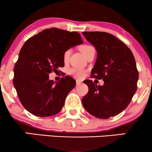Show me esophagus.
<instances>
[{"mask_svg":"<svg viewBox=\"0 0 152 152\" xmlns=\"http://www.w3.org/2000/svg\"><path fill=\"white\" fill-rule=\"evenodd\" d=\"M76 85H80L81 84V83H82V81H81V80H78V79H77L76 81Z\"/></svg>","mask_w":152,"mask_h":152,"instance_id":"1","label":"esophagus"}]
</instances>
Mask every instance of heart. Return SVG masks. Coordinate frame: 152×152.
Returning <instances> with one entry per match:
<instances>
[{
	"mask_svg": "<svg viewBox=\"0 0 152 152\" xmlns=\"http://www.w3.org/2000/svg\"><path fill=\"white\" fill-rule=\"evenodd\" d=\"M92 47L90 45L87 44H83L81 45V46H79V49L83 53L84 56L86 55L87 52L88 51V50L90 48H91ZM71 54V49H67L64 51V55H63V58H64V61H67L69 59V56H70ZM69 74L71 75H73V76H76L77 78H83V76L86 74V71L83 69H80V68H71V69H69Z\"/></svg>",
	"mask_w": 152,
	"mask_h": 152,
	"instance_id": "obj_1",
	"label": "heart"
}]
</instances>
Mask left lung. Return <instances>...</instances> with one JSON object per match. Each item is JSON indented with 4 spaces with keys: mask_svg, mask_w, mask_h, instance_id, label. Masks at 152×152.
<instances>
[{
    "mask_svg": "<svg viewBox=\"0 0 152 152\" xmlns=\"http://www.w3.org/2000/svg\"><path fill=\"white\" fill-rule=\"evenodd\" d=\"M82 34L98 53L91 77L104 81L103 86L91 80L83 81L88 91L82 104L94 116L109 118L126 109L137 91L139 71L135 59L128 46L114 35L99 31Z\"/></svg>",
    "mask_w": 152,
    "mask_h": 152,
    "instance_id": "obj_1",
    "label": "left lung"
}]
</instances>
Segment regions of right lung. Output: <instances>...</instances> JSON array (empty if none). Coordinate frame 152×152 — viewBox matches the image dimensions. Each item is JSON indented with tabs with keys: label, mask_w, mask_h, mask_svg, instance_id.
<instances>
[{
	"label": "right lung",
	"mask_w": 152,
	"mask_h": 152,
	"mask_svg": "<svg viewBox=\"0 0 152 152\" xmlns=\"http://www.w3.org/2000/svg\"><path fill=\"white\" fill-rule=\"evenodd\" d=\"M83 43L81 35L57 28L45 29L26 41L13 71V85L23 107L40 117L58 114L76 81L66 76L56 83L49 74L64 66V51Z\"/></svg>",
	"instance_id": "add662e5"
}]
</instances>
